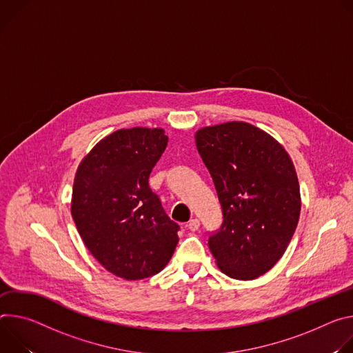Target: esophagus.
<instances>
[{
    "mask_svg": "<svg viewBox=\"0 0 353 353\" xmlns=\"http://www.w3.org/2000/svg\"><path fill=\"white\" fill-rule=\"evenodd\" d=\"M201 227V221L198 219H192L189 223H188V228L190 231H196L198 228Z\"/></svg>",
    "mask_w": 353,
    "mask_h": 353,
    "instance_id": "esophagus-1",
    "label": "esophagus"
}]
</instances>
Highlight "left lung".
<instances>
[{
    "label": "left lung",
    "mask_w": 353,
    "mask_h": 353,
    "mask_svg": "<svg viewBox=\"0 0 353 353\" xmlns=\"http://www.w3.org/2000/svg\"><path fill=\"white\" fill-rule=\"evenodd\" d=\"M194 139L223 210L209 248L227 276L256 279L282 258L297 227L294 165L281 143L245 122L203 128Z\"/></svg>",
    "instance_id": "8db88e82"
}]
</instances>
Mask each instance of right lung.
Here are the masks:
<instances>
[{"instance_id": "obj_1", "label": "right lung", "mask_w": 353, "mask_h": 353, "mask_svg": "<svg viewBox=\"0 0 353 353\" xmlns=\"http://www.w3.org/2000/svg\"><path fill=\"white\" fill-rule=\"evenodd\" d=\"M167 143L163 129L116 130L88 152L74 178L78 232L95 259L126 281L163 270L179 240V225L148 185Z\"/></svg>"}]
</instances>
